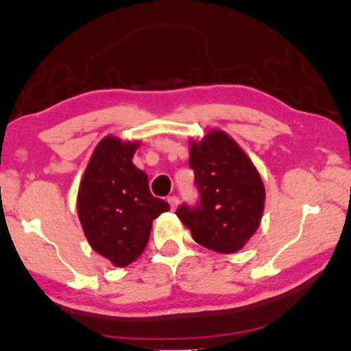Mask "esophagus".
Instances as JSON below:
<instances>
[{
  "label": "esophagus",
  "mask_w": 351,
  "mask_h": 351,
  "mask_svg": "<svg viewBox=\"0 0 351 351\" xmlns=\"http://www.w3.org/2000/svg\"><path fill=\"white\" fill-rule=\"evenodd\" d=\"M168 204L171 206V210L174 211L177 205H179V197H176V195H171V197H168Z\"/></svg>",
  "instance_id": "34e87169"
}]
</instances>
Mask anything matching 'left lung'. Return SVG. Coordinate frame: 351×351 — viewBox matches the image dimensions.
Masks as SVG:
<instances>
[{
  "label": "left lung",
  "mask_w": 351,
  "mask_h": 351,
  "mask_svg": "<svg viewBox=\"0 0 351 351\" xmlns=\"http://www.w3.org/2000/svg\"><path fill=\"white\" fill-rule=\"evenodd\" d=\"M189 168L194 171L199 202L182 204L177 217L202 247L222 254L236 253L259 228L265 188L259 172L230 135L211 131L191 143Z\"/></svg>",
  "instance_id": "obj_1"
}]
</instances>
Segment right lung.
I'll return each instance as SVG.
<instances>
[{"label": "right lung", "mask_w": 351, "mask_h": 351, "mask_svg": "<svg viewBox=\"0 0 351 351\" xmlns=\"http://www.w3.org/2000/svg\"><path fill=\"white\" fill-rule=\"evenodd\" d=\"M138 143L103 138L84 171L78 189V217L98 254L115 267H128L146 248L152 220L169 210L154 197L147 176L132 163Z\"/></svg>", "instance_id": "obj_1"}]
</instances>
